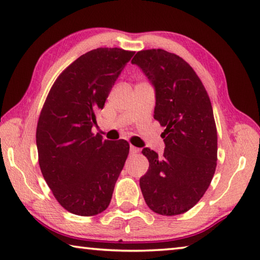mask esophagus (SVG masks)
Segmentation results:
<instances>
[{"label": "esophagus", "mask_w": 260, "mask_h": 260, "mask_svg": "<svg viewBox=\"0 0 260 260\" xmlns=\"http://www.w3.org/2000/svg\"><path fill=\"white\" fill-rule=\"evenodd\" d=\"M138 151H139V150H138L137 147L130 145V153H131V154H135V153H137Z\"/></svg>", "instance_id": "1"}]
</instances>
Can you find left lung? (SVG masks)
<instances>
[{"instance_id":"8db88e82","label":"left lung","mask_w":260,"mask_h":260,"mask_svg":"<svg viewBox=\"0 0 260 260\" xmlns=\"http://www.w3.org/2000/svg\"><path fill=\"white\" fill-rule=\"evenodd\" d=\"M131 63L154 87V118L166 127L162 156L148 147L142 151L150 167L140 177V190L155 213L182 214L199 202L215 172L218 135L211 100L194 70L175 54L140 50Z\"/></svg>"}]
</instances>
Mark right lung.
<instances>
[{
    "instance_id": "1",
    "label": "right lung",
    "mask_w": 260,
    "mask_h": 260,
    "mask_svg": "<svg viewBox=\"0 0 260 260\" xmlns=\"http://www.w3.org/2000/svg\"><path fill=\"white\" fill-rule=\"evenodd\" d=\"M135 52L96 48L79 56L50 88L37 126L39 165L54 197L72 214L104 212L129 154L124 139L92 134L115 82Z\"/></svg>"
}]
</instances>
